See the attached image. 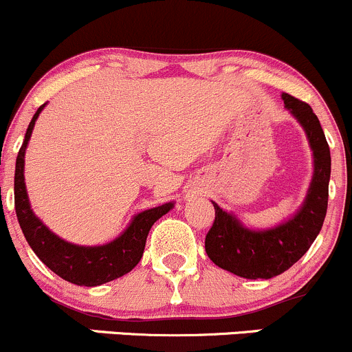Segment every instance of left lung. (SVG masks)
<instances>
[{
    "mask_svg": "<svg viewBox=\"0 0 352 352\" xmlns=\"http://www.w3.org/2000/svg\"><path fill=\"white\" fill-rule=\"evenodd\" d=\"M285 108L305 130L314 155V176L302 206L271 229H249L232 212L215 201V222L205 237V251L222 270L248 280H270L285 273L300 259L324 226L331 179V151L324 130L310 104L281 95Z\"/></svg>",
    "mask_w": 352,
    "mask_h": 352,
    "instance_id": "8db88e82",
    "label": "left lung"
}]
</instances>
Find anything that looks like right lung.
<instances>
[{
	"instance_id": "right-lung-1",
	"label": "right lung",
	"mask_w": 352,
	"mask_h": 352,
	"mask_svg": "<svg viewBox=\"0 0 352 352\" xmlns=\"http://www.w3.org/2000/svg\"><path fill=\"white\" fill-rule=\"evenodd\" d=\"M47 103H43L25 133L14 166V210L18 223L32 251L63 280L79 286H100L130 273L144 254L147 235L155 220L169 212L175 201L144 210L130 220L129 227L113 241L101 245H78L54 234L34 213L25 186V151L34 132L35 122Z\"/></svg>"
}]
</instances>
